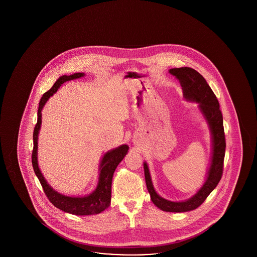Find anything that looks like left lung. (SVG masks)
Segmentation results:
<instances>
[{"label":"left lung","mask_w":257,"mask_h":257,"mask_svg":"<svg viewBox=\"0 0 257 257\" xmlns=\"http://www.w3.org/2000/svg\"><path fill=\"white\" fill-rule=\"evenodd\" d=\"M169 72L179 81L184 99L197 103V109L207 123L212 142L211 161L205 182L194 196L183 201H171L159 196L154 189L147 162L144 163L146 183L152 202L163 211L183 213L200 206L220 182L223 170L225 138L220 104L206 80L191 67L171 68Z\"/></svg>","instance_id":"obj_1"}]
</instances>
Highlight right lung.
I'll use <instances>...</instances> for the list:
<instances>
[{
  "label": "right lung",
  "instance_id": "right-lung-1",
  "mask_svg": "<svg viewBox=\"0 0 257 257\" xmlns=\"http://www.w3.org/2000/svg\"><path fill=\"white\" fill-rule=\"evenodd\" d=\"M85 73H74L72 75H63L61 76L51 89L43 94L40 99L38 110H37V123L34 130V149L32 154V163L35 173L41 184L45 195L49 198L50 201L54 206H56L62 211L78 216H87L95 215L105 211L110 206V196H111V181L115 169L118 164L128 153L129 147L127 145H122L120 147L110 149L107 151L102 157L99 165V176L96 188L92 193L84 196H70L62 195L61 193L55 191L41 173L38 167L37 160V142L38 135L41 127V110L43 109L46 102L49 100L54 93L58 91L62 84L65 82L75 80L78 78L84 77Z\"/></svg>",
  "mask_w": 257,
  "mask_h": 257
}]
</instances>
